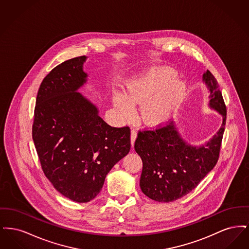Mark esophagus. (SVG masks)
Returning <instances> with one entry per match:
<instances>
[{
	"mask_svg": "<svg viewBox=\"0 0 249 249\" xmlns=\"http://www.w3.org/2000/svg\"><path fill=\"white\" fill-rule=\"evenodd\" d=\"M136 138H137V131H136L135 129H132L131 132H130V143H131V146H133Z\"/></svg>",
	"mask_w": 249,
	"mask_h": 249,
	"instance_id": "34e87169",
	"label": "esophagus"
}]
</instances>
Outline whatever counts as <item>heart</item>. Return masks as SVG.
Returning a JSON list of instances; mask_svg holds the SVG:
<instances>
[{"label":"heart","mask_w":249,"mask_h":249,"mask_svg":"<svg viewBox=\"0 0 249 249\" xmlns=\"http://www.w3.org/2000/svg\"><path fill=\"white\" fill-rule=\"evenodd\" d=\"M174 69H152L131 81L125 94L114 95V104L123 120L134 117V107L140 106L142 121L148 126H160L172 119L182 105L187 85L177 77Z\"/></svg>","instance_id":"heart-1"}]
</instances>
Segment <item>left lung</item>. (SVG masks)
Masks as SVG:
<instances>
[{
  "label": "left lung",
  "instance_id": "8db88e82",
  "mask_svg": "<svg viewBox=\"0 0 249 249\" xmlns=\"http://www.w3.org/2000/svg\"><path fill=\"white\" fill-rule=\"evenodd\" d=\"M202 81L209 91L208 106L222 116V124L213 137L201 145H191L180 135L176 123L139 131L134 143L142 159L140 188L148 198L160 202L180 199L194 190L216 164L225 130V103L216 79L205 71Z\"/></svg>",
  "mask_w": 249,
  "mask_h": 249
}]
</instances>
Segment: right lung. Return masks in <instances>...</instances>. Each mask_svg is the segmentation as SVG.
Returning <instances> with one entry per match:
<instances>
[{"mask_svg":"<svg viewBox=\"0 0 249 249\" xmlns=\"http://www.w3.org/2000/svg\"><path fill=\"white\" fill-rule=\"evenodd\" d=\"M86 59H68L44 78L33 125L45 176L60 194L77 202L93 200L107 174L130 149V128L109 126L77 91L87 82Z\"/></svg>","mask_w":249,"mask_h":249,"instance_id":"1","label":"right lung"}]
</instances>
